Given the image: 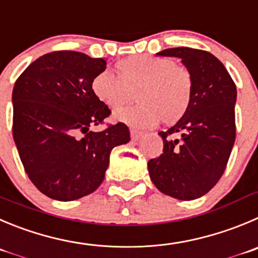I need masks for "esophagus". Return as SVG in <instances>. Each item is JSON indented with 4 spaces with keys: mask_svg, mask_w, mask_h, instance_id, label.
I'll list each match as a JSON object with an SVG mask.
<instances>
[{
    "mask_svg": "<svg viewBox=\"0 0 258 258\" xmlns=\"http://www.w3.org/2000/svg\"><path fill=\"white\" fill-rule=\"evenodd\" d=\"M131 136H132V139H133V141H138V139L141 138L142 136H143V133H142V132H138V131H134V129H132Z\"/></svg>",
    "mask_w": 258,
    "mask_h": 258,
    "instance_id": "esophagus-1",
    "label": "esophagus"
}]
</instances>
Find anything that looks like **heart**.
I'll list each match as a JSON object with an SVG mask.
<instances>
[{
	"mask_svg": "<svg viewBox=\"0 0 258 258\" xmlns=\"http://www.w3.org/2000/svg\"><path fill=\"white\" fill-rule=\"evenodd\" d=\"M109 71L96 73L91 92L109 109H119L133 100L136 106L117 110L114 117L137 127L176 124L188 110L194 94V78L186 67L151 54H134Z\"/></svg>",
	"mask_w": 258,
	"mask_h": 258,
	"instance_id": "heart-1",
	"label": "heart"
}]
</instances>
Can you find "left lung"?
I'll return each mask as SVG.
<instances>
[{"instance_id":"1","label":"left lung","mask_w":258,"mask_h":258,"mask_svg":"<svg viewBox=\"0 0 258 258\" xmlns=\"http://www.w3.org/2000/svg\"><path fill=\"white\" fill-rule=\"evenodd\" d=\"M180 58L194 78L188 110L167 132L163 153L149 159L152 182L178 200H194L212 190L227 167L235 141L237 88L223 63L200 49L170 48L157 53Z\"/></svg>"}]
</instances>
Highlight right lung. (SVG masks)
Masks as SVG:
<instances>
[{
  "label": "right lung",
  "instance_id": "add662e5",
  "mask_svg": "<svg viewBox=\"0 0 258 258\" xmlns=\"http://www.w3.org/2000/svg\"><path fill=\"white\" fill-rule=\"evenodd\" d=\"M106 60L72 50L34 60L12 91V136L31 182L48 198L71 201L94 192L104 181L112 148L131 141L117 122L102 132L110 109L91 92Z\"/></svg>",
  "mask_w": 258,
  "mask_h": 258
}]
</instances>
